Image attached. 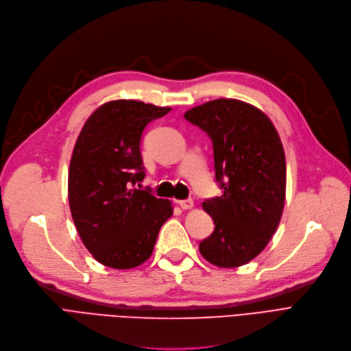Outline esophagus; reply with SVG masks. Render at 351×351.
Returning <instances> with one entry per match:
<instances>
[{
    "mask_svg": "<svg viewBox=\"0 0 351 351\" xmlns=\"http://www.w3.org/2000/svg\"><path fill=\"white\" fill-rule=\"evenodd\" d=\"M179 204V206L182 208V209H192V206H193V201L192 199H185V201H179L178 202Z\"/></svg>",
    "mask_w": 351,
    "mask_h": 351,
    "instance_id": "esophagus-1",
    "label": "esophagus"
}]
</instances>
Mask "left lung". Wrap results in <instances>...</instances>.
<instances>
[{
    "mask_svg": "<svg viewBox=\"0 0 351 351\" xmlns=\"http://www.w3.org/2000/svg\"><path fill=\"white\" fill-rule=\"evenodd\" d=\"M185 119L212 141L222 195L202 204L215 223L199 243L205 260L221 268L245 265L277 231L285 202V155L277 129L255 106L217 99Z\"/></svg>",
    "mask_w": 351,
    "mask_h": 351,
    "instance_id": "1",
    "label": "left lung"
}]
</instances>
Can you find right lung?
Wrapping results in <instances>:
<instances>
[{"label":"right lung","instance_id":"right-lung-1","mask_svg":"<svg viewBox=\"0 0 351 351\" xmlns=\"http://www.w3.org/2000/svg\"><path fill=\"white\" fill-rule=\"evenodd\" d=\"M171 112L138 100L101 104L84 123L69 167V204L77 232L100 264L130 269L154 251L171 201L133 188L145 178L141 138Z\"/></svg>","mask_w":351,"mask_h":351}]
</instances>
